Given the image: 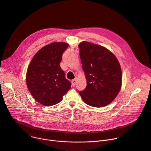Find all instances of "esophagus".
Returning <instances> with one entry per match:
<instances>
[{"label":"esophagus","mask_w":151,"mask_h":151,"mask_svg":"<svg viewBox=\"0 0 151 151\" xmlns=\"http://www.w3.org/2000/svg\"><path fill=\"white\" fill-rule=\"evenodd\" d=\"M76 83V79H74V80H73L72 81H71V84H72L73 86H75Z\"/></svg>","instance_id":"esophagus-1"}]
</instances>
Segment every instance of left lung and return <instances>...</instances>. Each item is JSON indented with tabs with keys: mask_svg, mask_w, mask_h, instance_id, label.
<instances>
[{
	"mask_svg": "<svg viewBox=\"0 0 151 151\" xmlns=\"http://www.w3.org/2000/svg\"><path fill=\"white\" fill-rule=\"evenodd\" d=\"M83 70L87 80L79 92L87 105L104 107L117 97L122 86V71L115 55L106 47L88 42L78 45Z\"/></svg>",
	"mask_w": 151,
	"mask_h": 151,
	"instance_id": "obj_1",
	"label": "left lung"
}]
</instances>
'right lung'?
<instances>
[{"label": "right lung", "mask_w": 151, "mask_h": 151, "mask_svg": "<svg viewBox=\"0 0 151 151\" xmlns=\"http://www.w3.org/2000/svg\"><path fill=\"white\" fill-rule=\"evenodd\" d=\"M68 46L65 42H53L40 50L27 68L26 84L34 99L44 106L62 101L71 88L60 67L62 54Z\"/></svg>", "instance_id": "right-lung-1"}]
</instances>
